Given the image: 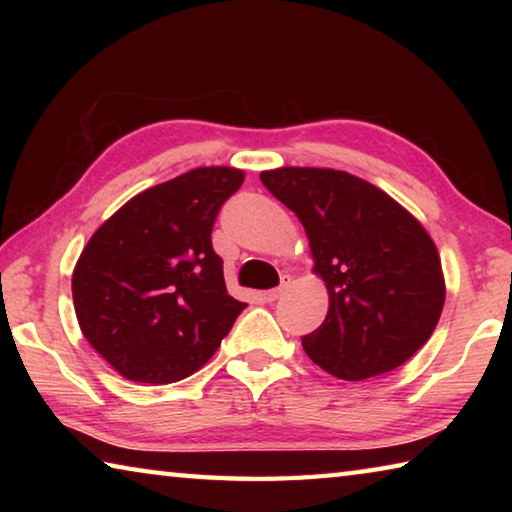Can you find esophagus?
I'll use <instances>...</instances> for the list:
<instances>
[{"mask_svg": "<svg viewBox=\"0 0 512 512\" xmlns=\"http://www.w3.org/2000/svg\"><path fill=\"white\" fill-rule=\"evenodd\" d=\"M289 280H291V277H289V275H284V277H282V284H280V287H275V289H271V291H266V293H264L266 300H271V302H273V300L280 298L282 293H284V289H287Z\"/></svg>", "mask_w": 512, "mask_h": 512, "instance_id": "34e87169", "label": "esophagus"}]
</instances>
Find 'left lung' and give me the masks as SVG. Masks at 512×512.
<instances>
[{
	"label": "left lung",
	"instance_id": "8db88e82",
	"mask_svg": "<svg viewBox=\"0 0 512 512\" xmlns=\"http://www.w3.org/2000/svg\"><path fill=\"white\" fill-rule=\"evenodd\" d=\"M259 180L305 225L314 273L329 293L323 325L302 336L307 357L345 381L409 361L445 305L438 250L420 221L345 171L282 167Z\"/></svg>",
	"mask_w": 512,
	"mask_h": 512
}]
</instances>
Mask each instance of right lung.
I'll return each mask as SVG.
<instances>
[{"instance_id": "obj_1", "label": "right lung", "mask_w": 512, "mask_h": 512, "mask_svg": "<svg viewBox=\"0 0 512 512\" xmlns=\"http://www.w3.org/2000/svg\"><path fill=\"white\" fill-rule=\"evenodd\" d=\"M241 183L232 167L187 171L131 198L83 248L76 318L121 377L162 386L194 375L246 309L212 248L216 214Z\"/></svg>"}]
</instances>
